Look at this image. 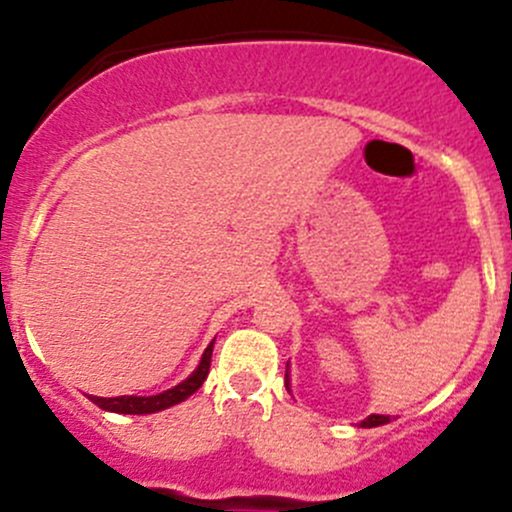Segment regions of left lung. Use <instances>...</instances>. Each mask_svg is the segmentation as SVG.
<instances>
[{
    "label": "left lung",
    "instance_id": "8db88e82",
    "mask_svg": "<svg viewBox=\"0 0 512 512\" xmlns=\"http://www.w3.org/2000/svg\"><path fill=\"white\" fill-rule=\"evenodd\" d=\"M285 384H287V391H289V374H285ZM389 421H391L389 416L371 414L369 418H364V421H361V426H364V428H374V426H384V423H389Z\"/></svg>",
    "mask_w": 512,
    "mask_h": 512
}]
</instances>
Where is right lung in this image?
Wrapping results in <instances>:
<instances>
[{
	"mask_svg": "<svg viewBox=\"0 0 512 512\" xmlns=\"http://www.w3.org/2000/svg\"><path fill=\"white\" fill-rule=\"evenodd\" d=\"M210 359H213V344L205 349L203 359H200L198 369L188 376L185 381H180L178 386L173 389L163 391L158 396H116V399H101V396H89L91 401L103 411H113V414H156V411L170 409V406L180 404V401L188 399L190 394L203 386V381L208 379V371H210Z\"/></svg>",
	"mask_w": 512,
	"mask_h": 512,
	"instance_id": "right-lung-1",
	"label": "right lung"
}]
</instances>
